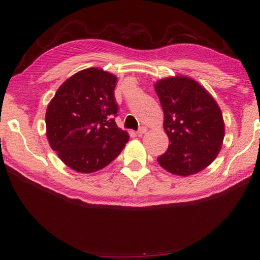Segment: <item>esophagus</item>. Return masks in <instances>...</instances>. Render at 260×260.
<instances>
[{
  "instance_id": "34e87169",
  "label": "esophagus",
  "mask_w": 260,
  "mask_h": 260,
  "mask_svg": "<svg viewBox=\"0 0 260 260\" xmlns=\"http://www.w3.org/2000/svg\"><path fill=\"white\" fill-rule=\"evenodd\" d=\"M146 132H147V128L145 127V126H141V127L138 128V131H137L136 133H137L138 136H142V135L145 134V133H146Z\"/></svg>"
}]
</instances>
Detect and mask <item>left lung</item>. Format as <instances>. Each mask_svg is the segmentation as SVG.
I'll return each mask as SVG.
<instances>
[{
  "label": "left lung",
  "instance_id": "left-lung-1",
  "mask_svg": "<svg viewBox=\"0 0 260 260\" xmlns=\"http://www.w3.org/2000/svg\"><path fill=\"white\" fill-rule=\"evenodd\" d=\"M164 112V129L171 145L158 156L159 165L175 175L203 171L218 155L225 135L219 106L206 89L185 76L155 84Z\"/></svg>",
  "mask_w": 260,
  "mask_h": 260
}]
</instances>
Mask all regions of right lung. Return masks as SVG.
Here are the masks:
<instances>
[{
  "label": "right lung",
  "mask_w": 260,
  "mask_h": 260,
  "mask_svg": "<svg viewBox=\"0 0 260 260\" xmlns=\"http://www.w3.org/2000/svg\"><path fill=\"white\" fill-rule=\"evenodd\" d=\"M116 82L103 70H83L66 80L48 104V143L72 170L98 172L111 164L128 142L127 133L115 123L119 108L114 96Z\"/></svg>",
  "instance_id": "1"
}]
</instances>
